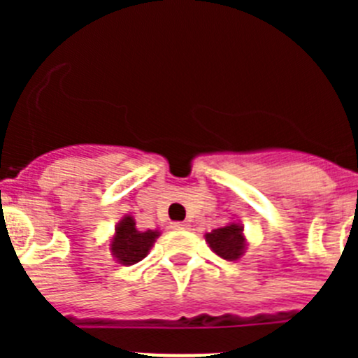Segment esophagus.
Wrapping results in <instances>:
<instances>
[{"label": "esophagus", "mask_w": 358, "mask_h": 358, "mask_svg": "<svg viewBox=\"0 0 358 358\" xmlns=\"http://www.w3.org/2000/svg\"><path fill=\"white\" fill-rule=\"evenodd\" d=\"M172 227H173V229H186V227H188V224H186V222H173Z\"/></svg>", "instance_id": "34e87169"}]
</instances>
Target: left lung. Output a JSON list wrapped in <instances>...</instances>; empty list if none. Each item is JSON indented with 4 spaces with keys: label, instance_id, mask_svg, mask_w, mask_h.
<instances>
[{
    "label": "left lung",
    "instance_id": "8db88e82",
    "mask_svg": "<svg viewBox=\"0 0 358 358\" xmlns=\"http://www.w3.org/2000/svg\"><path fill=\"white\" fill-rule=\"evenodd\" d=\"M206 242L224 260H236L243 252V248H245L242 227L238 224H229L226 227L213 229L206 235Z\"/></svg>",
    "mask_w": 358,
    "mask_h": 358
}]
</instances>
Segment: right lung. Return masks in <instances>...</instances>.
<instances>
[{
	"mask_svg": "<svg viewBox=\"0 0 358 358\" xmlns=\"http://www.w3.org/2000/svg\"><path fill=\"white\" fill-rule=\"evenodd\" d=\"M157 238V231H138L132 217H125L116 229V236L110 243V251L118 258L120 264L134 265L147 256L154 240Z\"/></svg>",
	"mask_w": 358,
	"mask_h": 358,
	"instance_id": "obj_1",
	"label": "right lung"
}]
</instances>
